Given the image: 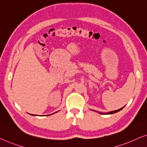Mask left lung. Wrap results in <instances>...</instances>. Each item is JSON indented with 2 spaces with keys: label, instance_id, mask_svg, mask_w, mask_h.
I'll use <instances>...</instances> for the list:
<instances>
[{
  "label": "left lung",
  "instance_id": "obj_1",
  "mask_svg": "<svg viewBox=\"0 0 147 147\" xmlns=\"http://www.w3.org/2000/svg\"><path fill=\"white\" fill-rule=\"evenodd\" d=\"M123 108H124V107H123V108H121V109H118V110H117V111H111V112H109V113H107V114H108V115H110V114H113V113H116L119 112V111H120L121 110H122V109H123Z\"/></svg>",
  "mask_w": 147,
  "mask_h": 147
}]
</instances>
